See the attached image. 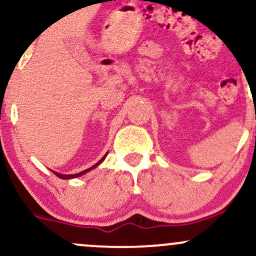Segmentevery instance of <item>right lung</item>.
<instances>
[{
	"label": "right lung",
	"instance_id": "right-lung-1",
	"mask_svg": "<svg viewBox=\"0 0 256 256\" xmlns=\"http://www.w3.org/2000/svg\"><path fill=\"white\" fill-rule=\"evenodd\" d=\"M104 158H106V155H104V158H101V160H100V161H98V164H95V165H94L92 167H90V168L85 170V171H83V172H80V173H76V174H60V173H56V172H54V173H55V174H56V176H58V178H61V179H70V178H76V177H79V176L84 174V173L89 172V171H91V170H92V168H95V167H98V166L100 165V164H101V162H102V161H104Z\"/></svg>",
	"mask_w": 256,
	"mask_h": 256
}]
</instances>
